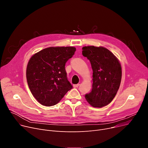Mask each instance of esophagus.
Wrapping results in <instances>:
<instances>
[{
    "label": "esophagus",
    "instance_id": "obj_1",
    "mask_svg": "<svg viewBox=\"0 0 148 148\" xmlns=\"http://www.w3.org/2000/svg\"><path fill=\"white\" fill-rule=\"evenodd\" d=\"M79 84H75V85H73V87H74L75 88H77V87H79Z\"/></svg>",
    "mask_w": 148,
    "mask_h": 148
}]
</instances>
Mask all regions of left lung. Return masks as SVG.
Segmentation results:
<instances>
[{
    "label": "left lung",
    "instance_id": "obj_1",
    "mask_svg": "<svg viewBox=\"0 0 148 148\" xmlns=\"http://www.w3.org/2000/svg\"><path fill=\"white\" fill-rule=\"evenodd\" d=\"M82 53L90 61L93 70L92 90L85 95L86 99L93 107L106 106L114 99L120 87V62L108 49L101 46L83 47Z\"/></svg>",
    "mask_w": 148,
    "mask_h": 148
}]
</instances>
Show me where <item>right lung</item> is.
I'll list each match as a JSON object with an SVG mask.
<instances>
[{
    "label": "right lung",
    "mask_w": 148,
    "mask_h": 148,
    "mask_svg": "<svg viewBox=\"0 0 148 148\" xmlns=\"http://www.w3.org/2000/svg\"><path fill=\"white\" fill-rule=\"evenodd\" d=\"M75 51L74 47H50L30 58L26 68L27 82L32 95L41 105H56L72 88L65 65Z\"/></svg>",
    "instance_id": "right-lung-1"
}]
</instances>
